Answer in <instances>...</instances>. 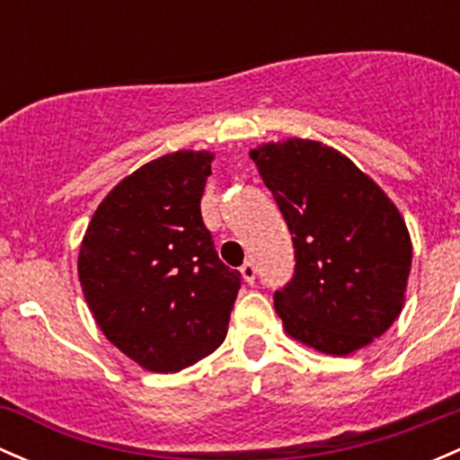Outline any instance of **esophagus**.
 Segmentation results:
<instances>
[{
    "label": "esophagus",
    "instance_id": "1",
    "mask_svg": "<svg viewBox=\"0 0 460 460\" xmlns=\"http://www.w3.org/2000/svg\"><path fill=\"white\" fill-rule=\"evenodd\" d=\"M240 273H243L244 282H249V285H252V282L256 280V264H253V262H244L243 267H240Z\"/></svg>",
    "mask_w": 460,
    "mask_h": 460
}]
</instances>
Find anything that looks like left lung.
I'll return each mask as SVG.
<instances>
[{
    "mask_svg": "<svg viewBox=\"0 0 460 460\" xmlns=\"http://www.w3.org/2000/svg\"><path fill=\"white\" fill-rule=\"evenodd\" d=\"M252 160L294 240V278L273 294L287 333L332 356L383 336L401 314L411 267L394 202L320 142L264 144Z\"/></svg>",
    "mask_w": 460,
    "mask_h": 460,
    "instance_id": "8db88e82",
    "label": "left lung"
}]
</instances>
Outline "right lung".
Listing matches in <instances>:
<instances>
[{
    "instance_id": "1",
    "label": "right lung",
    "mask_w": 460,
    "mask_h": 460,
    "mask_svg": "<svg viewBox=\"0 0 460 460\" xmlns=\"http://www.w3.org/2000/svg\"><path fill=\"white\" fill-rule=\"evenodd\" d=\"M213 155L178 151L102 200L77 273L95 323L144 369L191 367L222 345L243 276L217 258L200 200Z\"/></svg>"
}]
</instances>
